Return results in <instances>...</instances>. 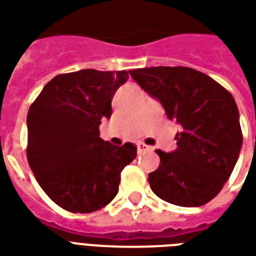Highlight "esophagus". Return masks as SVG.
Here are the masks:
<instances>
[{"label": "esophagus", "instance_id": "34e87169", "mask_svg": "<svg viewBox=\"0 0 256 256\" xmlns=\"http://www.w3.org/2000/svg\"><path fill=\"white\" fill-rule=\"evenodd\" d=\"M137 149H138V152H140V153L146 152V150H152V148L148 146L146 144H144V142H138L137 144Z\"/></svg>", "mask_w": 256, "mask_h": 256}]
</instances>
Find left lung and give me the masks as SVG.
<instances>
[{
	"label": "left lung",
	"mask_w": 256,
	"mask_h": 256,
	"mask_svg": "<svg viewBox=\"0 0 256 256\" xmlns=\"http://www.w3.org/2000/svg\"><path fill=\"white\" fill-rule=\"evenodd\" d=\"M130 76L182 126L174 152L156 150L160 166L149 174L150 188L172 205H205L229 179L243 144L234 96L208 74L184 66L144 68Z\"/></svg>",
	"instance_id": "1"
}]
</instances>
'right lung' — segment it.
<instances>
[{
	"label": "right lung",
	"instance_id": "1",
	"mask_svg": "<svg viewBox=\"0 0 256 256\" xmlns=\"http://www.w3.org/2000/svg\"><path fill=\"white\" fill-rule=\"evenodd\" d=\"M128 78L126 70L84 69L56 76L27 115V158L42 190L62 209L92 213L118 194L120 172L137 156L134 144L103 141L99 126Z\"/></svg>",
	"mask_w": 256,
	"mask_h": 256
}]
</instances>
